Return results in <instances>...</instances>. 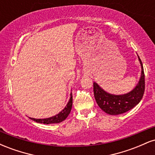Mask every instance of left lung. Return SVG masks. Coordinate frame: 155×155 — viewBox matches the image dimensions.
Here are the masks:
<instances>
[{"label":"left lung","mask_w":155,"mask_h":155,"mask_svg":"<svg viewBox=\"0 0 155 155\" xmlns=\"http://www.w3.org/2000/svg\"><path fill=\"white\" fill-rule=\"evenodd\" d=\"M141 67V74L136 86L131 91L122 95H114L105 90L96 82L93 83L94 96L101 109L110 115H118L125 113L139 104L144 92V72L143 64L138 55Z\"/></svg>","instance_id":"8db88e82"}]
</instances>
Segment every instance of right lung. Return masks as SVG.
Here are the masks:
<instances>
[{"mask_svg":"<svg viewBox=\"0 0 155 155\" xmlns=\"http://www.w3.org/2000/svg\"><path fill=\"white\" fill-rule=\"evenodd\" d=\"M71 97L69 99L68 102L66 106H65V108L62 110L60 113H58V114L54 115V116L49 117V118H44V119H35L32 118V117H29L30 119L32 120L35 121V122H38V123H43V124H53V123H60V122H63L67 118L68 116L70 114L72 108V104H73V96L72 93L71 92Z\"/></svg>","mask_w":155,"mask_h":155,"instance_id":"obj_1","label":"right lung"}]
</instances>
